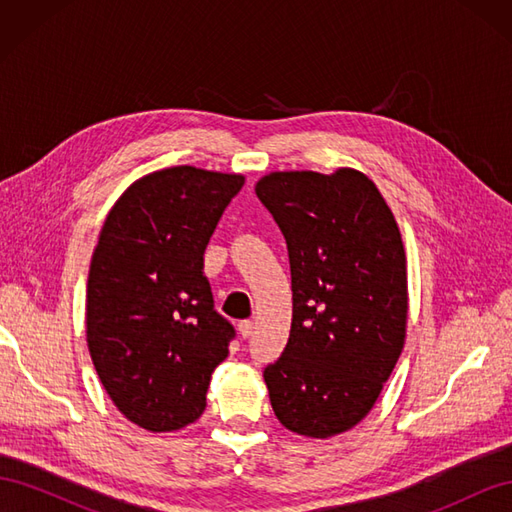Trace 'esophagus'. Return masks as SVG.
Returning a JSON list of instances; mask_svg holds the SVG:
<instances>
[{"label":"esophagus","mask_w":512,"mask_h":512,"mask_svg":"<svg viewBox=\"0 0 512 512\" xmlns=\"http://www.w3.org/2000/svg\"><path fill=\"white\" fill-rule=\"evenodd\" d=\"M237 327H239L241 337H243V339H247V337L252 335V331H254V322H252V320H241V322L237 324Z\"/></svg>","instance_id":"esophagus-1"}]
</instances>
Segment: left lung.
I'll list each match as a JSON object with an SVG mask.
<instances>
[{"label": "left lung", "mask_w": 512, "mask_h": 512, "mask_svg": "<svg viewBox=\"0 0 512 512\" xmlns=\"http://www.w3.org/2000/svg\"><path fill=\"white\" fill-rule=\"evenodd\" d=\"M288 245L292 324L265 367L286 429L331 438L374 408L406 339L408 273L397 222L359 170L271 173L256 183Z\"/></svg>", "instance_id": "8db88e82"}]
</instances>
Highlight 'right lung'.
<instances>
[{
	"mask_svg": "<svg viewBox=\"0 0 512 512\" xmlns=\"http://www.w3.org/2000/svg\"><path fill=\"white\" fill-rule=\"evenodd\" d=\"M243 175L156 170L121 194L87 280V346L119 412L175 431L205 412L235 327L215 312L205 250Z\"/></svg>",
	"mask_w": 512,
	"mask_h": 512,
	"instance_id": "add662e5",
	"label": "right lung"
}]
</instances>
